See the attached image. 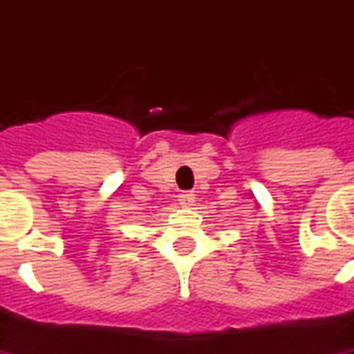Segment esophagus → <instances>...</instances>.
<instances>
[{"mask_svg":"<svg viewBox=\"0 0 354 354\" xmlns=\"http://www.w3.org/2000/svg\"><path fill=\"white\" fill-rule=\"evenodd\" d=\"M178 201H180V205H184V207H189V205H194V201H196V196H194L192 192H182V194L178 196Z\"/></svg>","mask_w":354,"mask_h":354,"instance_id":"esophagus-1","label":"esophagus"}]
</instances>
